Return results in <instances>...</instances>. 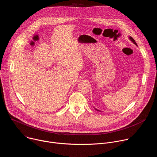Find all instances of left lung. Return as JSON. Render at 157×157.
<instances>
[{"mask_svg": "<svg viewBox=\"0 0 157 157\" xmlns=\"http://www.w3.org/2000/svg\"><path fill=\"white\" fill-rule=\"evenodd\" d=\"M129 38H130V40H131V41H132V42H133V43H134V44H136V45H137V43H136V41H135V40H134V39H133V38H132V37H131V36H130V37H129ZM96 110H98V109H96Z\"/></svg>", "mask_w": 157, "mask_h": 157, "instance_id": "left-lung-1", "label": "left lung"}]
</instances>
